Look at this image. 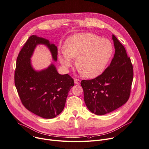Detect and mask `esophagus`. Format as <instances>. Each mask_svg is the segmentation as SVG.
<instances>
[{"label": "esophagus", "mask_w": 149, "mask_h": 149, "mask_svg": "<svg viewBox=\"0 0 149 149\" xmlns=\"http://www.w3.org/2000/svg\"><path fill=\"white\" fill-rule=\"evenodd\" d=\"M74 84L76 85H79L80 84V80L78 79H74Z\"/></svg>", "instance_id": "34e87169"}]
</instances>
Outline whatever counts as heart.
<instances>
[{
    "label": "heart",
    "mask_w": 149,
    "mask_h": 149,
    "mask_svg": "<svg viewBox=\"0 0 149 149\" xmlns=\"http://www.w3.org/2000/svg\"><path fill=\"white\" fill-rule=\"evenodd\" d=\"M113 52L112 42L92 33H78L69 37L64 49L58 54V58L65 68L73 65L72 58H76V65L85 77L93 78L105 70Z\"/></svg>",
    "instance_id": "heart-1"
}]
</instances>
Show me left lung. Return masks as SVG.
Segmentation results:
<instances>
[{"instance_id":"left-lung-1","label":"left lung","mask_w":149,"mask_h":149,"mask_svg":"<svg viewBox=\"0 0 149 149\" xmlns=\"http://www.w3.org/2000/svg\"><path fill=\"white\" fill-rule=\"evenodd\" d=\"M115 54L110 65L101 75L81 81L84 101L96 115L109 113L125 104L130 97L133 68L124 47L112 35Z\"/></svg>"}]
</instances>
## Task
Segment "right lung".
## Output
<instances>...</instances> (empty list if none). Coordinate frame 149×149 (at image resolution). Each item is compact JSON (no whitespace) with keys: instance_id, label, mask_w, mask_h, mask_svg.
Masks as SVG:
<instances>
[{"instance_id":"add662e5","label":"right lung","mask_w":149,"mask_h":149,"mask_svg":"<svg viewBox=\"0 0 149 149\" xmlns=\"http://www.w3.org/2000/svg\"><path fill=\"white\" fill-rule=\"evenodd\" d=\"M44 44L49 49L53 59L57 60V47L48 40L31 36L16 59L15 85L23 105L44 118L56 117L63 110L73 79L68 74H60L52 64L45 69L36 71L30 58L36 46Z\"/></svg>"}]
</instances>
